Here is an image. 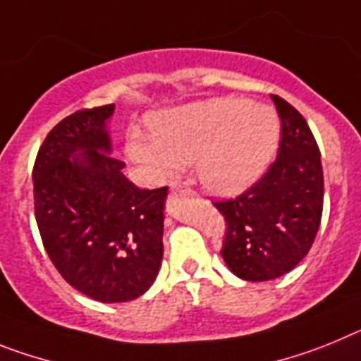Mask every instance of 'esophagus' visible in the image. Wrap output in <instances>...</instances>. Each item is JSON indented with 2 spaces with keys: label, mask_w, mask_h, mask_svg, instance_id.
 <instances>
[{
  "label": "esophagus",
  "mask_w": 361,
  "mask_h": 361,
  "mask_svg": "<svg viewBox=\"0 0 361 361\" xmlns=\"http://www.w3.org/2000/svg\"><path fill=\"white\" fill-rule=\"evenodd\" d=\"M172 192H192V190H190L189 187H185V185H174V187H172Z\"/></svg>",
  "instance_id": "obj_1"
}]
</instances>
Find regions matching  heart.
Masks as SVG:
<instances>
[{
  "instance_id": "1",
  "label": "heart",
  "mask_w": 361,
  "mask_h": 361,
  "mask_svg": "<svg viewBox=\"0 0 361 361\" xmlns=\"http://www.w3.org/2000/svg\"><path fill=\"white\" fill-rule=\"evenodd\" d=\"M152 137L127 136L125 150L158 180L196 161L202 185L214 194H238L255 183L274 158L280 118L247 98H216L150 118Z\"/></svg>"
}]
</instances>
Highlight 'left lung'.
<instances>
[{
	"mask_svg": "<svg viewBox=\"0 0 361 361\" xmlns=\"http://www.w3.org/2000/svg\"><path fill=\"white\" fill-rule=\"evenodd\" d=\"M281 120L278 158L252 187L216 202L225 219L221 256L247 281H267L293 271L312 247L324 211L319 149L305 118L271 96Z\"/></svg>",
	"mask_w": 361,
	"mask_h": 361,
	"instance_id": "obj_1",
	"label": "left lung"
}]
</instances>
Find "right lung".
<instances>
[{"label": "right lung", "mask_w": 361, "mask_h": 361, "mask_svg": "<svg viewBox=\"0 0 361 361\" xmlns=\"http://www.w3.org/2000/svg\"><path fill=\"white\" fill-rule=\"evenodd\" d=\"M114 105L59 121L34 163V214L43 247L63 280L103 303L130 302L154 283L163 258L169 187L137 189L111 156Z\"/></svg>", "instance_id": "right-lung-1"}]
</instances>
